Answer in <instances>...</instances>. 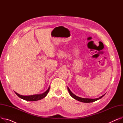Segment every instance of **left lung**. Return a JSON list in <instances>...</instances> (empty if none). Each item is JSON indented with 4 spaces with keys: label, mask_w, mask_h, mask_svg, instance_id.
Segmentation results:
<instances>
[{
    "label": "left lung",
    "mask_w": 123,
    "mask_h": 123,
    "mask_svg": "<svg viewBox=\"0 0 123 123\" xmlns=\"http://www.w3.org/2000/svg\"><path fill=\"white\" fill-rule=\"evenodd\" d=\"M67 89H68V91L70 95V96L72 97V98H73L74 99H75V100H77V101H79L80 102H83V103H91V102H95L96 101H97L100 99H101L103 96H104L105 94L104 95H102V96H101L99 98H96V99H90V98H81V97H79L78 96H77L76 95H75V94H74L71 91V90H70V89L69 88V87H67Z\"/></svg>",
    "instance_id": "left-lung-1"
}]
</instances>
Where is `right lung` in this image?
Returning a JSON list of instances; mask_svg holds the SVG:
<instances>
[{
    "label": "right lung",
    "mask_w": 123,
    "mask_h": 123,
    "mask_svg": "<svg viewBox=\"0 0 123 123\" xmlns=\"http://www.w3.org/2000/svg\"><path fill=\"white\" fill-rule=\"evenodd\" d=\"M49 89H50V87H49L48 89L43 93L40 94L29 95V96H23V95H21L20 94L17 93L15 92V93L19 98L21 99H22L24 100L28 101H36L41 100L42 99L45 98V97H46L47 96V95L48 94V93L49 91Z\"/></svg>",
    "instance_id": "add662e5"
}]
</instances>
